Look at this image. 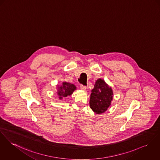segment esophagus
<instances>
[{
    "label": "esophagus",
    "instance_id": "esophagus-1",
    "mask_svg": "<svg viewBox=\"0 0 160 160\" xmlns=\"http://www.w3.org/2000/svg\"><path fill=\"white\" fill-rule=\"evenodd\" d=\"M80 89H81L82 90H83V91H86V86H83V85H80Z\"/></svg>",
    "mask_w": 160,
    "mask_h": 160
}]
</instances>
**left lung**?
Segmentation results:
<instances>
[{"instance_id":"left-lung-1","label":"left lung","mask_w":160,"mask_h":160,"mask_svg":"<svg viewBox=\"0 0 160 160\" xmlns=\"http://www.w3.org/2000/svg\"><path fill=\"white\" fill-rule=\"evenodd\" d=\"M113 99V91L104 80L98 78L91 91L89 106L95 113L100 114L108 109Z\"/></svg>"}]
</instances>
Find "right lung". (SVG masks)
<instances>
[{"instance_id": "add662e5", "label": "right lung", "mask_w": 160, "mask_h": 160, "mask_svg": "<svg viewBox=\"0 0 160 160\" xmlns=\"http://www.w3.org/2000/svg\"><path fill=\"white\" fill-rule=\"evenodd\" d=\"M57 86V94L59 96L60 100H62L64 98L71 96L74 91L77 89L76 86L74 84L66 82H62L60 85L58 84Z\"/></svg>"}]
</instances>
